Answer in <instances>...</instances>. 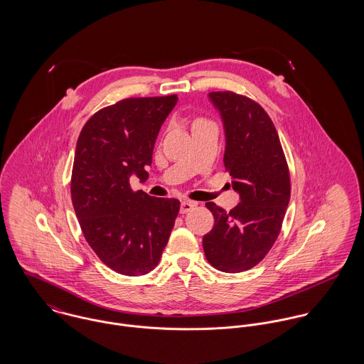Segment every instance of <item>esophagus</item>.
Returning a JSON list of instances; mask_svg holds the SVG:
<instances>
[{
    "label": "esophagus",
    "instance_id": "1",
    "mask_svg": "<svg viewBox=\"0 0 364 364\" xmlns=\"http://www.w3.org/2000/svg\"><path fill=\"white\" fill-rule=\"evenodd\" d=\"M195 208H196V203H195V202L183 200V202L181 203V214H186V213H189L191 210H193Z\"/></svg>",
    "mask_w": 364,
    "mask_h": 364
}]
</instances>
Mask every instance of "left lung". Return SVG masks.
<instances>
[{
    "label": "left lung",
    "instance_id": "8db88e82",
    "mask_svg": "<svg viewBox=\"0 0 364 364\" xmlns=\"http://www.w3.org/2000/svg\"><path fill=\"white\" fill-rule=\"evenodd\" d=\"M225 132L224 166L240 203L208 202L214 227L203 237L208 263L225 273L258 264L273 247L290 200V173L276 127L264 109L231 91L210 92Z\"/></svg>",
    "mask_w": 364,
    "mask_h": 364
}]
</instances>
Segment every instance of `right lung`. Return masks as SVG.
Masks as SVG:
<instances>
[{
  "label": "right lung",
  "mask_w": 364,
  "mask_h": 364,
  "mask_svg": "<svg viewBox=\"0 0 364 364\" xmlns=\"http://www.w3.org/2000/svg\"><path fill=\"white\" fill-rule=\"evenodd\" d=\"M176 95L127 98L98 110L84 124L74 156L71 200L82 234L112 270L151 272L179 213L178 199L134 192L130 178L147 181L161 124Z\"/></svg>",
  "instance_id": "right-lung-1"
}]
</instances>
